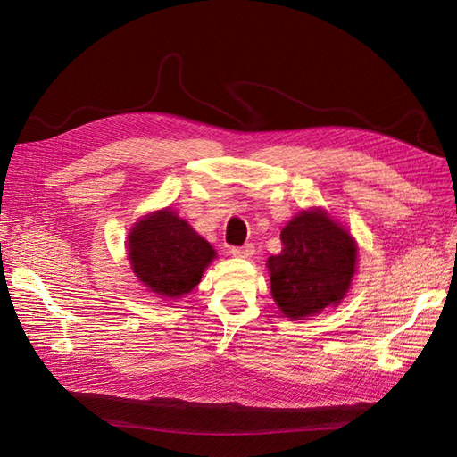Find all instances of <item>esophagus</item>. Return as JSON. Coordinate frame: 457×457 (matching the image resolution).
I'll return each instance as SVG.
<instances>
[{"instance_id":"1","label":"esophagus","mask_w":457,"mask_h":457,"mask_svg":"<svg viewBox=\"0 0 457 457\" xmlns=\"http://www.w3.org/2000/svg\"><path fill=\"white\" fill-rule=\"evenodd\" d=\"M255 253L253 245H244V247H230V255L232 257H240V259H245V257H252Z\"/></svg>"}]
</instances>
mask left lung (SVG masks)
<instances>
[{
  "label": "left lung",
  "mask_w": 457,
  "mask_h": 457,
  "mask_svg": "<svg viewBox=\"0 0 457 457\" xmlns=\"http://www.w3.org/2000/svg\"><path fill=\"white\" fill-rule=\"evenodd\" d=\"M282 252L270 255V292L284 316L305 320L339 305L356 270V242L324 210L295 215L282 228Z\"/></svg>",
  "instance_id": "1"
}]
</instances>
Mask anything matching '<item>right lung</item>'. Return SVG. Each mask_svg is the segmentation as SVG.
Segmentation results:
<instances>
[{"label":"right lung","mask_w":457,"mask_h":457,"mask_svg":"<svg viewBox=\"0 0 457 457\" xmlns=\"http://www.w3.org/2000/svg\"><path fill=\"white\" fill-rule=\"evenodd\" d=\"M131 269L162 299H177L195 289L215 250L175 212L145 215L129 232Z\"/></svg>","instance_id":"add662e5"}]
</instances>
